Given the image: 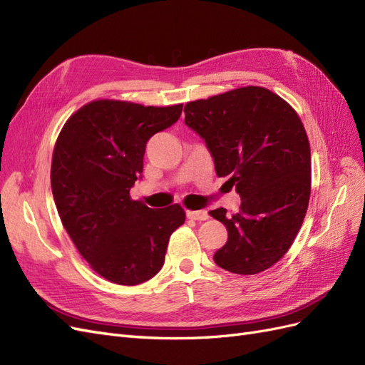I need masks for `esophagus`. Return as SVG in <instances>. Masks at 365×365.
Wrapping results in <instances>:
<instances>
[{
	"label": "esophagus",
	"instance_id": "1",
	"mask_svg": "<svg viewBox=\"0 0 365 365\" xmlns=\"http://www.w3.org/2000/svg\"><path fill=\"white\" fill-rule=\"evenodd\" d=\"M187 217L193 220H205L208 217V213L205 210H187Z\"/></svg>",
	"mask_w": 365,
	"mask_h": 365
}]
</instances>
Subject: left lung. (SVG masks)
<instances>
[{"label": "left lung", "instance_id": "8db88e82", "mask_svg": "<svg viewBox=\"0 0 365 365\" xmlns=\"http://www.w3.org/2000/svg\"><path fill=\"white\" fill-rule=\"evenodd\" d=\"M185 125L200 134L216 175L236 185L239 213L208 212L228 231L215 262L252 275L277 263L300 230L311 197V146L295 109L263 86H240L189 102Z\"/></svg>", "mask_w": 365, "mask_h": 365}]
</instances>
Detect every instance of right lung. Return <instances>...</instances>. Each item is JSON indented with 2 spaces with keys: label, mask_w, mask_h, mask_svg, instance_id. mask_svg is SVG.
I'll return each instance as SVG.
<instances>
[{
  "label": "right lung",
  "mask_w": 365,
  "mask_h": 365,
  "mask_svg": "<svg viewBox=\"0 0 365 365\" xmlns=\"http://www.w3.org/2000/svg\"><path fill=\"white\" fill-rule=\"evenodd\" d=\"M182 105L145 106L97 98L65 121L51 160V192L62 225L88 264L117 284H140L161 268L180 204L153 210L129 192L148 140L180 118Z\"/></svg>",
  "instance_id": "right-lung-1"
}]
</instances>
